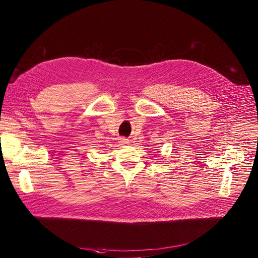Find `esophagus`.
<instances>
[{
	"instance_id": "1",
	"label": "esophagus",
	"mask_w": 258,
	"mask_h": 258,
	"mask_svg": "<svg viewBox=\"0 0 258 258\" xmlns=\"http://www.w3.org/2000/svg\"><path fill=\"white\" fill-rule=\"evenodd\" d=\"M119 143H120L121 145H127V144L130 143V141H128L127 139H125V138H120V139H119Z\"/></svg>"
}]
</instances>
